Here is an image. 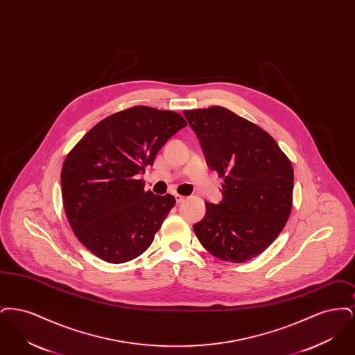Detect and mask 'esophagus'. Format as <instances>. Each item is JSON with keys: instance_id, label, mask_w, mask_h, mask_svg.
<instances>
[{"instance_id": "obj_1", "label": "esophagus", "mask_w": 355, "mask_h": 355, "mask_svg": "<svg viewBox=\"0 0 355 355\" xmlns=\"http://www.w3.org/2000/svg\"><path fill=\"white\" fill-rule=\"evenodd\" d=\"M175 197V201H177V203H182L185 202L186 201V197H184V196H180V194H175L174 196Z\"/></svg>"}]
</instances>
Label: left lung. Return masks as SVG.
<instances>
[{
    "label": "left lung",
    "instance_id": "left-lung-1",
    "mask_svg": "<svg viewBox=\"0 0 355 355\" xmlns=\"http://www.w3.org/2000/svg\"><path fill=\"white\" fill-rule=\"evenodd\" d=\"M207 166L223 178L220 205L206 202L193 229L214 257L242 263L266 250L293 207L294 171L268 132L222 106L184 110Z\"/></svg>",
    "mask_w": 355,
    "mask_h": 355
}]
</instances>
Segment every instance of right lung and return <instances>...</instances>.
Instances as JSON below:
<instances>
[{
    "mask_svg": "<svg viewBox=\"0 0 355 355\" xmlns=\"http://www.w3.org/2000/svg\"><path fill=\"white\" fill-rule=\"evenodd\" d=\"M186 125L175 112L133 106L100 121L69 152L64 209L78 241L102 261L123 263L152 245L175 198L146 191L139 175Z\"/></svg>",
    "mask_w": 355,
    "mask_h": 355,
    "instance_id": "obj_1",
    "label": "right lung"
}]
</instances>
